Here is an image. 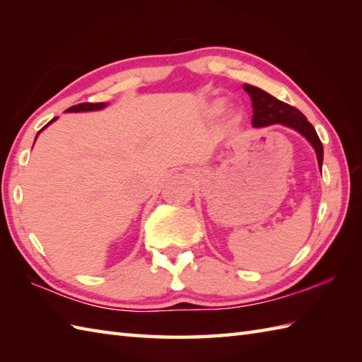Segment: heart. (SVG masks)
Wrapping results in <instances>:
<instances>
[{
  "label": "heart",
  "instance_id": "1",
  "mask_svg": "<svg viewBox=\"0 0 362 362\" xmlns=\"http://www.w3.org/2000/svg\"><path fill=\"white\" fill-rule=\"evenodd\" d=\"M226 109V101L224 99H214V101L209 107V113L213 115V117H218Z\"/></svg>",
  "mask_w": 362,
  "mask_h": 362
}]
</instances>
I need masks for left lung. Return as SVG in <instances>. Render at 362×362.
Returning a JSON list of instances; mask_svg holds the SVG:
<instances>
[{
  "label": "left lung",
  "mask_w": 362,
  "mask_h": 362,
  "mask_svg": "<svg viewBox=\"0 0 362 362\" xmlns=\"http://www.w3.org/2000/svg\"><path fill=\"white\" fill-rule=\"evenodd\" d=\"M244 91L252 99V126L253 127H267L272 124H283L289 129H294L296 132L303 135L308 143L313 146L314 152H316L317 163L322 171V163H324V146H322L316 129L313 127L311 122L306 119L305 115L297 110L286 103L280 101V99L269 95L267 91L261 90L258 87L244 83Z\"/></svg>",
  "instance_id": "obj_1"
}]
</instances>
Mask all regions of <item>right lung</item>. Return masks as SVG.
<instances>
[{"label":"right lung","mask_w":362,"mask_h":362,"mask_svg":"<svg viewBox=\"0 0 362 362\" xmlns=\"http://www.w3.org/2000/svg\"><path fill=\"white\" fill-rule=\"evenodd\" d=\"M104 107H107V103H96V104H90V103H82V104H78V105H73V107H70V109H66L65 112L66 113H78V112H95V110H103ZM57 118H52L48 124H46L45 127H42L40 130H38V134L42 132L43 129H46L48 127L51 122H54L56 121ZM38 134H37V136H38ZM37 136H35V140H37Z\"/></svg>","instance_id":"add662e5"}]
</instances>
